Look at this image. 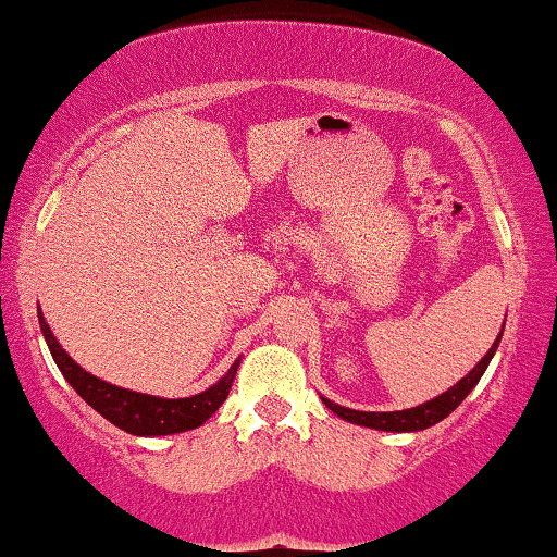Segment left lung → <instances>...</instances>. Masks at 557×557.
<instances>
[{"instance_id": "obj_1", "label": "left lung", "mask_w": 557, "mask_h": 557, "mask_svg": "<svg viewBox=\"0 0 557 557\" xmlns=\"http://www.w3.org/2000/svg\"><path fill=\"white\" fill-rule=\"evenodd\" d=\"M502 334H504V329H502ZM502 334L496 336L494 347L485 351L483 360L478 362L475 368L460 380V383H455L453 388L442 393V396L426 400V404H421L417 408H406V411H355V408H344V406L334 404V400H329V398H323V404H326L331 411L336 413V417L344 419V421H351V424L380 429V432H421V429L440 424L442 419H447L449 413H453L455 408L460 406L462 400H466L468 393L478 385V380L483 377V372H485V368H488V362L494 360L498 342H502Z\"/></svg>"}]
</instances>
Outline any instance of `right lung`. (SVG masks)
<instances>
[{
  "label": "right lung",
  "mask_w": 557,
  "mask_h": 557,
  "mask_svg": "<svg viewBox=\"0 0 557 557\" xmlns=\"http://www.w3.org/2000/svg\"><path fill=\"white\" fill-rule=\"evenodd\" d=\"M40 331H44L48 349H51L53 362L59 364L61 375L69 380V385L95 408L97 413H102L110 424H115L123 432L136 434V436H161V434H177L187 432V429L202 426L213 413L221 408L223 400L228 398L231 383H234L238 362L231 364V370L218 380L215 385H210L208 391L197 393L189 398H159V396H146V393H136L128 388H117V385L104 383V380L89 375L87 370L79 368L66 351L61 349V344L55 342L51 326H48L44 313L38 311Z\"/></svg>",
  "instance_id": "1"
}]
</instances>
